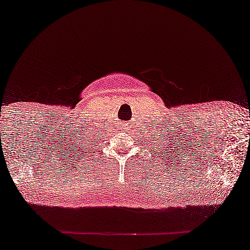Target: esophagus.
Returning a JSON list of instances; mask_svg holds the SVG:
<instances>
[{
	"label": "esophagus",
	"instance_id": "1",
	"mask_svg": "<svg viewBox=\"0 0 250 250\" xmlns=\"http://www.w3.org/2000/svg\"><path fill=\"white\" fill-rule=\"evenodd\" d=\"M129 128H130V126H129L128 123H125V124H124V129L125 130H129Z\"/></svg>",
	"mask_w": 250,
	"mask_h": 250
}]
</instances>
